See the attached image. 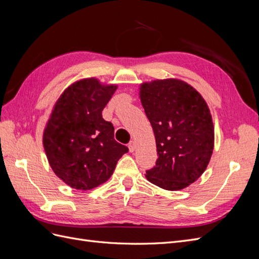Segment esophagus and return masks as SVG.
<instances>
[{"mask_svg":"<svg viewBox=\"0 0 259 259\" xmlns=\"http://www.w3.org/2000/svg\"><path fill=\"white\" fill-rule=\"evenodd\" d=\"M128 149L131 152H134L135 149H136V143L134 142V140H132V142L128 144Z\"/></svg>","mask_w":259,"mask_h":259,"instance_id":"34e87169","label":"esophagus"}]
</instances>
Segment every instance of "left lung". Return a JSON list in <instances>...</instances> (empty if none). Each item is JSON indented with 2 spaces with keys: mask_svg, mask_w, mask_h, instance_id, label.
<instances>
[{
  "mask_svg": "<svg viewBox=\"0 0 259 259\" xmlns=\"http://www.w3.org/2000/svg\"><path fill=\"white\" fill-rule=\"evenodd\" d=\"M139 97L156 144L155 166L146 178L162 189L182 190L206 169L214 149V125L201 94L178 79L145 82Z\"/></svg>",
  "mask_w": 259,
  "mask_h": 259,
  "instance_id": "obj_1",
  "label": "left lung"
}]
</instances>
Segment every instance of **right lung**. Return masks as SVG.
Listing matches in <instances>:
<instances>
[{"instance_id": "add662e5", "label": "right lung", "mask_w": 259, "mask_h": 259, "mask_svg": "<svg viewBox=\"0 0 259 259\" xmlns=\"http://www.w3.org/2000/svg\"><path fill=\"white\" fill-rule=\"evenodd\" d=\"M117 86L95 77L69 85L54 105L43 132V147L54 173L76 190H91L111 177L128 148L114 139L104 108Z\"/></svg>"}]
</instances>
